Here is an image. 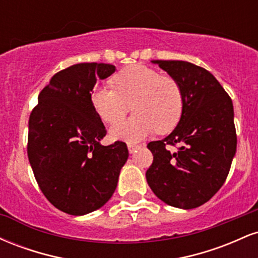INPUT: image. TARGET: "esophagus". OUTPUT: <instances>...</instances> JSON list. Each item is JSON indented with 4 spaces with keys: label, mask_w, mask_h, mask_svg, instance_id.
Wrapping results in <instances>:
<instances>
[{
    "label": "esophagus",
    "mask_w": 258,
    "mask_h": 258,
    "mask_svg": "<svg viewBox=\"0 0 258 258\" xmlns=\"http://www.w3.org/2000/svg\"><path fill=\"white\" fill-rule=\"evenodd\" d=\"M127 148H128V152L133 154L136 152V149H138L139 146H136V144H132V143H128L127 144Z\"/></svg>",
    "instance_id": "34e87169"
}]
</instances>
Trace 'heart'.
Instances as JSON below:
<instances>
[{
    "mask_svg": "<svg viewBox=\"0 0 258 258\" xmlns=\"http://www.w3.org/2000/svg\"><path fill=\"white\" fill-rule=\"evenodd\" d=\"M114 88L99 86L92 93V104L103 121L114 123L127 114L130 119L110 128L114 139L138 142L156 131L159 135L172 131L183 111V92L176 79L160 75L144 65H131L114 76Z\"/></svg>",
    "mask_w": 258,
    "mask_h": 258,
    "instance_id": "heart-1",
    "label": "heart"
}]
</instances>
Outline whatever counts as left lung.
<instances>
[{"label":"left lung","instance_id":"obj_1","mask_svg":"<svg viewBox=\"0 0 258 258\" xmlns=\"http://www.w3.org/2000/svg\"><path fill=\"white\" fill-rule=\"evenodd\" d=\"M176 79L183 92L179 122L166 138L150 142L152 166L146 177L167 205L195 209L223 185L236 152L230 97L211 73L183 60H152ZM166 145H178L171 153Z\"/></svg>","mask_w":258,"mask_h":258}]
</instances>
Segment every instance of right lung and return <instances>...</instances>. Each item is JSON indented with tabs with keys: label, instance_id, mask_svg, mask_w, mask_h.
Returning <instances> with one entry per match:
<instances>
[{
	"label": "right lung",
	"instance_id": "add662e5",
	"mask_svg": "<svg viewBox=\"0 0 258 258\" xmlns=\"http://www.w3.org/2000/svg\"><path fill=\"white\" fill-rule=\"evenodd\" d=\"M115 65L80 63L55 74L38 94L29 119L28 158L47 200L65 214L96 211L111 198L128 159L123 142L102 146L106 135L92 104L97 80Z\"/></svg>",
	"mask_w": 258,
	"mask_h": 258
}]
</instances>
